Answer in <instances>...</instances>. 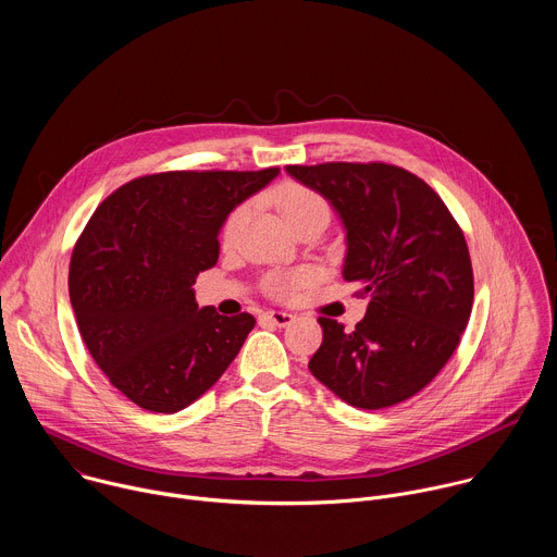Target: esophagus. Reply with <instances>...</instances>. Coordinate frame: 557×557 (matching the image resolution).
Listing matches in <instances>:
<instances>
[{"label":"esophagus","instance_id":"obj_1","mask_svg":"<svg viewBox=\"0 0 557 557\" xmlns=\"http://www.w3.org/2000/svg\"><path fill=\"white\" fill-rule=\"evenodd\" d=\"M264 320H269L271 324L284 329V326H288V324L295 322V314H290V312H286V310H267V312H264Z\"/></svg>","mask_w":557,"mask_h":557}]
</instances>
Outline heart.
Here are the masks:
<instances>
[{"instance_id": "heart-1", "label": "heart", "mask_w": 557, "mask_h": 557, "mask_svg": "<svg viewBox=\"0 0 557 557\" xmlns=\"http://www.w3.org/2000/svg\"><path fill=\"white\" fill-rule=\"evenodd\" d=\"M277 202H280V211H282V215L288 224H295L297 220H301L310 213H317V211L329 213V207L322 200V196H317L312 189H308L304 185H297V183H284L277 189ZM245 218H247V207H235L228 213V218L224 220V226H222V240L224 243L233 240L237 228L243 226ZM308 280H310V271H295V273L273 275L269 280V293L277 295V297H290Z\"/></svg>"}]
</instances>
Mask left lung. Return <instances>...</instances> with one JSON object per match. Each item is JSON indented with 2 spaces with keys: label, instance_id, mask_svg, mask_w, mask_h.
I'll use <instances>...</instances> for the list:
<instances>
[{
  "label": "left lung",
  "instance_id": "left-lung-1",
  "mask_svg": "<svg viewBox=\"0 0 557 557\" xmlns=\"http://www.w3.org/2000/svg\"><path fill=\"white\" fill-rule=\"evenodd\" d=\"M286 172L333 205L346 228L344 280L370 297L355 331L320 317L324 342L308 361L312 376L361 410L410 399L449 361L469 322L473 273L460 226L441 196L401 168Z\"/></svg>",
  "mask_w": 557,
  "mask_h": 557
}]
</instances>
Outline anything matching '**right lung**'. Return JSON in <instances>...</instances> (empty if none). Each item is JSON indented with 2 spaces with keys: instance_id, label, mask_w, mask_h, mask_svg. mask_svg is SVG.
I'll list each match as a JSON object with an SVG mask.
<instances>
[{
  "instance_id": "obj_1",
  "label": "right lung",
  "mask_w": 557,
  "mask_h": 557,
  "mask_svg": "<svg viewBox=\"0 0 557 557\" xmlns=\"http://www.w3.org/2000/svg\"><path fill=\"white\" fill-rule=\"evenodd\" d=\"M260 172L136 178L92 213L70 260V301L92 359L143 410L174 414L228 368L256 326L249 312L198 308L194 284L220 256L228 213L264 189Z\"/></svg>"
}]
</instances>
